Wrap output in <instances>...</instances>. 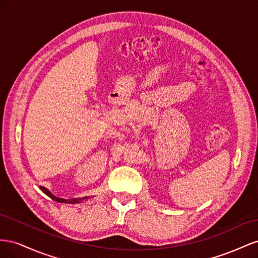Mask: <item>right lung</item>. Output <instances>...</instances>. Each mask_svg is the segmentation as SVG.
Instances as JSON below:
<instances>
[{
    "mask_svg": "<svg viewBox=\"0 0 258 258\" xmlns=\"http://www.w3.org/2000/svg\"><path fill=\"white\" fill-rule=\"evenodd\" d=\"M40 189L43 191L44 194H45L46 196H48L50 199H53L54 201L56 202H59V203H69V204H76V203H81L84 200H87L88 198L90 197H84V198H78V199H69V200H67V199H61V198H58V197H55L53 194L50 192V191L48 189H46L45 187H42L40 186Z\"/></svg>",
    "mask_w": 258,
    "mask_h": 258,
    "instance_id": "obj_1",
    "label": "right lung"
}]
</instances>
